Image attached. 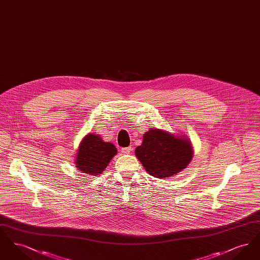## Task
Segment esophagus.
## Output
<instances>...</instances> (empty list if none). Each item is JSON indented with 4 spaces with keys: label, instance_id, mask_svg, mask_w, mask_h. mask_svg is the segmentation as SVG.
Here are the masks:
<instances>
[{
    "label": "esophagus",
    "instance_id": "1",
    "mask_svg": "<svg viewBox=\"0 0 260 260\" xmlns=\"http://www.w3.org/2000/svg\"><path fill=\"white\" fill-rule=\"evenodd\" d=\"M122 153H124V154H129L131 153V151H132V147H124V148H122Z\"/></svg>",
    "mask_w": 260,
    "mask_h": 260
}]
</instances>
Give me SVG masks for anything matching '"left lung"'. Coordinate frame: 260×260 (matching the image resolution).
<instances>
[{"instance_id":"1","label":"left lung","mask_w":260,"mask_h":260,"mask_svg":"<svg viewBox=\"0 0 260 260\" xmlns=\"http://www.w3.org/2000/svg\"><path fill=\"white\" fill-rule=\"evenodd\" d=\"M136 155L149 174L166 178L184 170L192 159L193 151L190 142L182 137L151 128L144 134L142 144L136 147Z\"/></svg>"}]
</instances>
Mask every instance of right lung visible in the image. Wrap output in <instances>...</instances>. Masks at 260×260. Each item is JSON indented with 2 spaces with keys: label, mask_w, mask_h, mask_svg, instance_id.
Wrapping results in <instances>:
<instances>
[{
  "label": "right lung",
  "mask_w": 260,
  "mask_h": 260,
  "mask_svg": "<svg viewBox=\"0 0 260 260\" xmlns=\"http://www.w3.org/2000/svg\"><path fill=\"white\" fill-rule=\"evenodd\" d=\"M116 154L117 148L112 143L104 142L100 136L89 134L80 144L76 167L84 173L99 175Z\"/></svg>",
  "instance_id": "1"
}]
</instances>
